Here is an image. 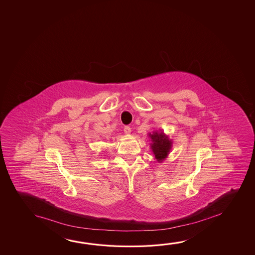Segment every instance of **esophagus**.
I'll list each match as a JSON object with an SVG mask.
<instances>
[{
  "instance_id": "obj_1",
  "label": "esophagus",
  "mask_w": 255,
  "mask_h": 255,
  "mask_svg": "<svg viewBox=\"0 0 255 255\" xmlns=\"http://www.w3.org/2000/svg\"><path fill=\"white\" fill-rule=\"evenodd\" d=\"M124 131H125V133L126 135H129L130 133V131H131V129H130V127L129 126H126L125 128H124Z\"/></svg>"
}]
</instances>
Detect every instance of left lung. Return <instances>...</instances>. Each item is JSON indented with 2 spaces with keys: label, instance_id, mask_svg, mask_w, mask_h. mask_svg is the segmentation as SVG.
Returning a JSON list of instances; mask_svg holds the SVG:
<instances>
[{
  "label": "left lung",
  "instance_id": "8db88e82",
  "mask_svg": "<svg viewBox=\"0 0 255 255\" xmlns=\"http://www.w3.org/2000/svg\"><path fill=\"white\" fill-rule=\"evenodd\" d=\"M148 137L150 138V148L154 155V158L158 163H162L167 158L168 154L171 152L172 147V140L169 136L163 132V130H153V132H148Z\"/></svg>",
  "mask_w": 255,
  "mask_h": 255
}]
</instances>
